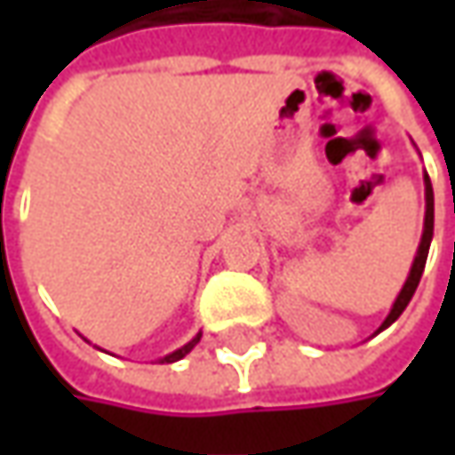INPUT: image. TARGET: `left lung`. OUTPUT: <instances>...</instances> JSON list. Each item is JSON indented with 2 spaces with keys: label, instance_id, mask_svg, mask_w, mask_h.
<instances>
[{
  "label": "left lung",
  "instance_id": "left-lung-1",
  "mask_svg": "<svg viewBox=\"0 0 455 455\" xmlns=\"http://www.w3.org/2000/svg\"><path fill=\"white\" fill-rule=\"evenodd\" d=\"M430 237H433V187H430L428 174H426V228H423V237H420V248H418V255H415V260H412L411 275H408L405 286H403V291H400V296H397V301H395L390 316H387V319L382 322V326H379V331H382L385 326H390V323H393L395 319L405 311V306L411 304L412 293H415V289H418L420 275H423V268H426V260H428Z\"/></svg>",
  "mask_w": 455,
  "mask_h": 455
}]
</instances>
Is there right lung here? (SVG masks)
<instances>
[{
    "instance_id": "obj_1",
    "label": "right lung",
    "mask_w": 455,
    "mask_h": 455,
    "mask_svg": "<svg viewBox=\"0 0 455 455\" xmlns=\"http://www.w3.org/2000/svg\"><path fill=\"white\" fill-rule=\"evenodd\" d=\"M200 337H202V334H197V337H195V339L189 341V344H184L182 349H177V352H172V355H166V357L162 359V362H177V359H182L184 355H189V352H192V347H195V344L200 341Z\"/></svg>"
}]
</instances>
